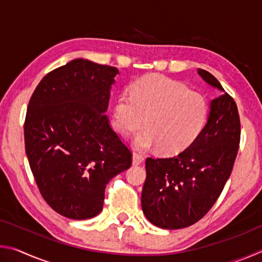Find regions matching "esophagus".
I'll return each instance as SVG.
<instances>
[{"mask_svg": "<svg viewBox=\"0 0 262 262\" xmlns=\"http://www.w3.org/2000/svg\"><path fill=\"white\" fill-rule=\"evenodd\" d=\"M144 161V157L140 154L133 152V165H140V164Z\"/></svg>", "mask_w": 262, "mask_h": 262, "instance_id": "esophagus-1", "label": "esophagus"}]
</instances>
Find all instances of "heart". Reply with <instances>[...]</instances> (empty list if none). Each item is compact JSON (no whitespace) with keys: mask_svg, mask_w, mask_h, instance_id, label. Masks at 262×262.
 Wrapping results in <instances>:
<instances>
[{"mask_svg":"<svg viewBox=\"0 0 262 262\" xmlns=\"http://www.w3.org/2000/svg\"><path fill=\"white\" fill-rule=\"evenodd\" d=\"M208 117L205 97L185 84L157 75H148L133 84L130 96L115 100L112 125L122 136L141 128L134 139L139 149L157 147L163 155H176L188 148L200 135Z\"/></svg>","mask_w":262,"mask_h":262,"instance_id":"obj_1","label":"heart"}]
</instances>
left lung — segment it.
Listing matches in <instances>:
<instances>
[{"label": "left lung", "mask_w": 262, "mask_h": 262, "mask_svg": "<svg viewBox=\"0 0 262 262\" xmlns=\"http://www.w3.org/2000/svg\"><path fill=\"white\" fill-rule=\"evenodd\" d=\"M210 86L223 92L209 105L207 123L183 152L145 161L142 210L150 223L176 230L196 223L214 206L236 161L241 121L237 105L210 73L198 69Z\"/></svg>", "instance_id": "1"}]
</instances>
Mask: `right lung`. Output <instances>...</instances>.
Here are the masks:
<instances>
[{"label": "right lung", "mask_w": 262, "mask_h": 262, "mask_svg": "<svg viewBox=\"0 0 262 262\" xmlns=\"http://www.w3.org/2000/svg\"><path fill=\"white\" fill-rule=\"evenodd\" d=\"M119 70L75 59L48 73L31 97L25 151L42 198L57 214L88 220L103 209L108 181L132 154L111 128V88Z\"/></svg>", "instance_id": "add662e5"}]
</instances>
